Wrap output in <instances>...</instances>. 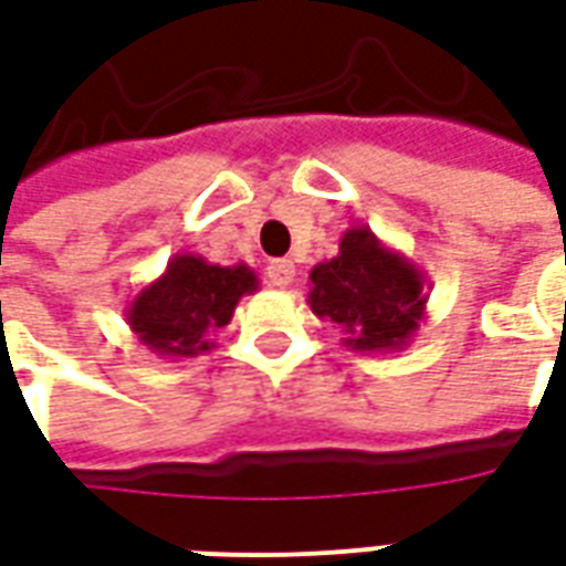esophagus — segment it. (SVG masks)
Returning a JSON list of instances; mask_svg holds the SVG:
<instances>
[{
    "instance_id": "1",
    "label": "esophagus",
    "mask_w": 566,
    "mask_h": 566,
    "mask_svg": "<svg viewBox=\"0 0 566 566\" xmlns=\"http://www.w3.org/2000/svg\"><path fill=\"white\" fill-rule=\"evenodd\" d=\"M296 266L291 260H272L270 266H266V279H270L272 287H287V284L294 282Z\"/></svg>"
}]
</instances>
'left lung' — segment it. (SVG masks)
<instances>
[{"instance_id":"obj_1","label":"left lung","mask_w":566,"mask_h":566,"mask_svg":"<svg viewBox=\"0 0 566 566\" xmlns=\"http://www.w3.org/2000/svg\"><path fill=\"white\" fill-rule=\"evenodd\" d=\"M424 272L369 227H348L339 254L308 272V308L355 352L388 355L412 343L427 308Z\"/></svg>"}]
</instances>
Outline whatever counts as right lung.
<instances>
[{"instance_id": "1", "label": "right lung", "mask_w": 566, "mask_h": 566, "mask_svg": "<svg viewBox=\"0 0 566 566\" xmlns=\"http://www.w3.org/2000/svg\"><path fill=\"white\" fill-rule=\"evenodd\" d=\"M258 287V275L245 263L218 266L199 254H175L124 315L129 331L157 357H197L214 348L211 336L230 324L239 300Z\"/></svg>"}]
</instances>
